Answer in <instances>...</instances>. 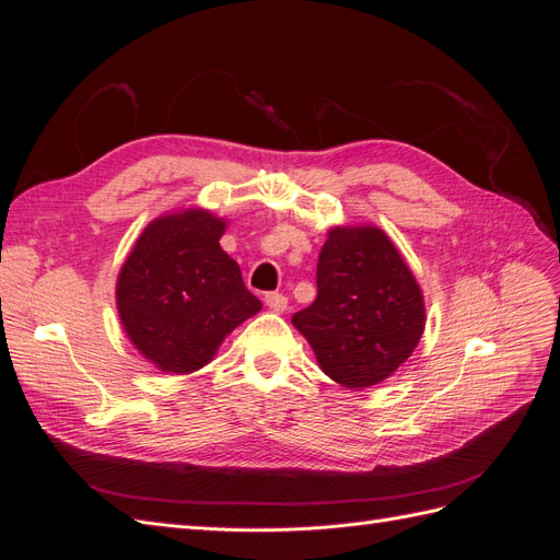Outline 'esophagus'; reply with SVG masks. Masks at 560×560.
<instances>
[{"instance_id":"1","label":"esophagus","mask_w":560,"mask_h":560,"mask_svg":"<svg viewBox=\"0 0 560 560\" xmlns=\"http://www.w3.org/2000/svg\"><path fill=\"white\" fill-rule=\"evenodd\" d=\"M264 301H266V306H268L270 311H273V313L287 311V296L280 294V292H268V294L264 296Z\"/></svg>"}]
</instances>
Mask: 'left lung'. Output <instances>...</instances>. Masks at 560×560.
<instances>
[{
  "label": "left lung",
  "instance_id": "8db88e82",
  "mask_svg": "<svg viewBox=\"0 0 560 560\" xmlns=\"http://www.w3.org/2000/svg\"><path fill=\"white\" fill-rule=\"evenodd\" d=\"M292 322L329 378L362 389L409 360L425 329V306L381 229L336 226L317 259V299Z\"/></svg>",
  "mask_w": 560,
  "mask_h": 560
}]
</instances>
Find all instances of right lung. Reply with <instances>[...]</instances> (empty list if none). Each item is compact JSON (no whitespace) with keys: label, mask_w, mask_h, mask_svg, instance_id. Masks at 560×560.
Wrapping results in <instances>:
<instances>
[{"label":"right lung","mask_w":560,"mask_h":560,"mask_svg":"<svg viewBox=\"0 0 560 560\" xmlns=\"http://www.w3.org/2000/svg\"><path fill=\"white\" fill-rule=\"evenodd\" d=\"M224 226L206 210L159 217L121 268L118 315L132 346L161 371L206 366L224 336L261 311L241 266L219 247Z\"/></svg>","instance_id":"obj_1"}]
</instances>
